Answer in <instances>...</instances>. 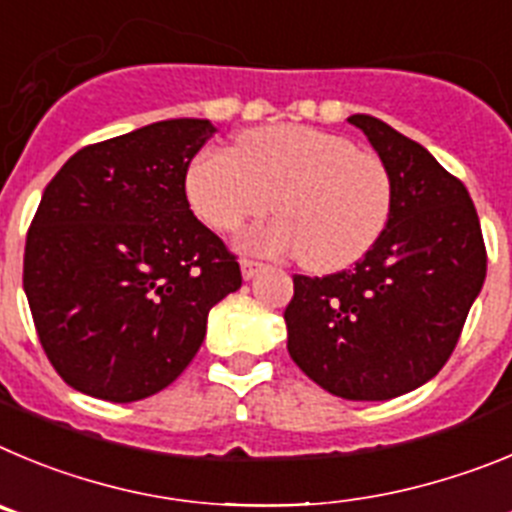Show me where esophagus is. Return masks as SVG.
I'll use <instances>...</instances> for the list:
<instances>
[{
  "label": "esophagus",
  "mask_w": 512,
  "mask_h": 512,
  "mask_svg": "<svg viewBox=\"0 0 512 512\" xmlns=\"http://www.w3.org/2000/svg\"><path fill=\"white\" fill-rule=\"evenodd\" d=\"M239 267H242V278L252 280L262 270V262L247 260V257H245V260H239Z\"/></svg>",
  "instance_id": "esophagus-1"
}]
</instances>
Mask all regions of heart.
Returning a JSON list of instances; mask_svg holds the SVG:
<instances>
[{
    "label": "heart",
    "instance_id": "1",
    "mask_svg": "<svg viewBox=\"0 0 512 512\" xmlns=\"http://www.w3.org/2000/svg\"><path fill=\"white\" fill-rule=\"evenodd\" d=\"M186 193L193 211L224 234L275 204L283 216L250 229L242 247L303 255L316 273L362 260L393 211V183L380 158L354 150L347 137L298 124L247 132L234 150H201L188 165Z\"/></svg>",
    "mask_w": 512,
    "mask_h": 512
}]
</instances>
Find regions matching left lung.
<instances>
[{
	"label": "left lung",
	"instance_id": "left-lung-1",
	"mask_svg": "<svg viewBox=\"0 0 512 512\" xmlns=\"http://www.w3.org/2000/svg\"><path fill=\"white\" fill-rule=\"evenodd\" d=\"M393 183L377 245L326 278H293L288 352L326 393L390 400L426 385L454 352L487 273L485 242L462 181L382 119L352 114Z\"/></svg>",
	"mask_w": 512,
	"mask_h": 512
}]
</instances>
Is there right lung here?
Masks as SVG:
<instances>
[{
  "label": "right lung",
  "mask_w": 512,
  "mask_h": 512,
  "mask_svg": "<svg viewBox=\"0 0 512 512\" xmlns=\"http://www.w3.org/2000/svg\"><path fill=\"white\" fill-rule=\"evenodd\" d=\"M216 132L163 119L78 150L48 183L25 245V296L55 372L91 398L168 388L239 290V262L193 216L186 173Z\"/></svg>",
  "instance_id": "add662e5"
}]
</instances>
